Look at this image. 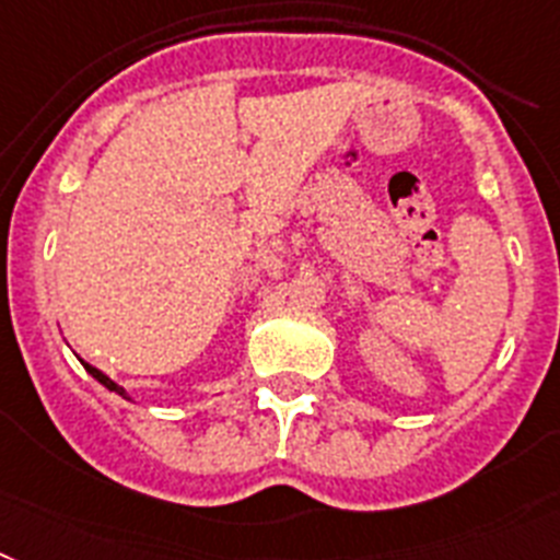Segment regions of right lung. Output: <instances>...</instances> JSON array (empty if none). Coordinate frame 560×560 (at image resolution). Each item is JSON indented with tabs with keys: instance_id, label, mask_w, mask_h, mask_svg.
Wrapping results in <instances>:
<instances>
[{
	"instance_id": "right-lung-1",
	"label": "right lung",
	"mask_w": 560,
	"mask_h": 560,
	"mask_svg": "<svg viewBox=\"0 0 560 560\" xmlns=\"http://www.w3.org/2000/svg\"><path fill=\"white\" fill-rule=\"evenodd\" d=\"M79 361H82V359H79ZM82 368H84V370H88V373H91V375H93V378H96V382H98V384H102V387H107V389H110V393H116V396H121V398H128V401H130V396H128V389H125V387H119V384L113 382V378H107V375H105V373H102V370L91 368V364H84V361H82Z\"/></svg>"
}]
</instances>
